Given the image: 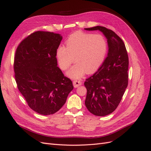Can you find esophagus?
<instances>
[{"label": "esophagus", "instance_id": "34e87169", "mask_svg": "<svg viewBox=\"0 0 151 151\" xmlns=\"http://www.w3.org/2000/svg\"><path fill=\"white\" fill-rule=\"evenodd\" d=\"M81 84H82V83H81V81H80L75 80V81H73V85H74V88H77V87H79Z\"/></svg>", "mask_w": 151, "mask_h": 151}]
</instances>
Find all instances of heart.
I'll list each match as a JSON object with an SVG mask.
<instances>
[{
  "label": "heart",
  "mask_w": 151,
  "mask_h": 151,
  "mask_svg": "<svg viewBox=\"0 0 151 151\" xmlns=\"http://www.w3.org/2000/svg\"><path fill=\"white\" fill-rule=\"evenodd\" d=\"M66 47L60 46L57 50L59 66L65 70L76 62L66 74L73 79H79L86 72L97 70L106 57L108 44L101 34L79 32L71 35L65 41Z\"/></svg>",
  "instance_id": "1"
}]
</instances>
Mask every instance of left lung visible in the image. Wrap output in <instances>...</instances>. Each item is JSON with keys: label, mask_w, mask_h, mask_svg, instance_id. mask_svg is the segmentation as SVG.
<instances>
[{"label": "left lung", "mask_w": 151, "mask_h": 151, "mask_svg": "<svg viewBox=\"0 0 151 151\" xmlns=\"http://www.w3.org/2000/svg\"><path fill=\"white\" fill-rule=\"evenodd\" d=\"M87 31H101L107 39L108 51L98 70L86 80L85 105L89 112L99 116L115 110L128 86L129 57L125 45L115 32L97 26Z\"/></svg>", "instance_id": "obj_1"}]
</instances>
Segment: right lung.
Segmentation results:
<instances>
[{"instance_id": "1", "label": "right lung", "mask_w": 151, "mask_h": 151, "mask_svg": "<svg viewBox=\"0 0 151 151\" xmlns=\"http://www.w3.org/2000/svg\"><path fill=\"white\" fill-rule=\"evenodd\" d=\"M60 34L36 31L17 47L14 69L18 89L29 106L43 115L58 111L74 89L72 82L57 66Z\"/></svg>"}]
</instances>
